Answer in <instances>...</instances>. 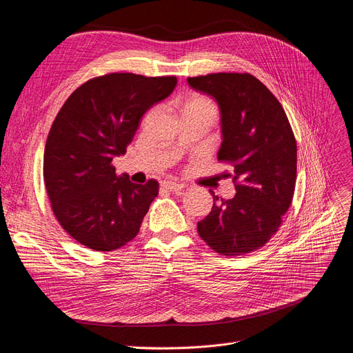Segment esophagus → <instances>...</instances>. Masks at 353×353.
Here are the masks:
<instances>
[{
    "mask_svg": "<svg viewBox=\"0 0 353 353\" xmlns=\"http://www.w3.org/2000/svg\"><path fill=\"white\" fill-rule=\"evenodd\" d=\"M162 187L169 190V191H174V192L184 190V184H178V182H174V181H163Z\"/></svg>",
    "mask_w": 353,
    "mask_h": 353,
    "instance_id": "esophagus-1",
    "label": "esophagus"
}]
</instances>
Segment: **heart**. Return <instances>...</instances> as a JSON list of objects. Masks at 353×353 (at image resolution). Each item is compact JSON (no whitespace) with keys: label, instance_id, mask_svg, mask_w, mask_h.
I'll list each match as a JSON object with an SVG mask.
<instances>
[{"label":"heart","instance_id":"1","mask_svg":"<svg viewBox=\"0 0 353 353\" xmlns=\"http://www.w3.org/2000/svg\"><path fill=\"white\" fill-rule=\"evenodd\" d=\"M185 107H201V108H208V110L216 112L214 104L211 103V101L208 100V98H204V97H192L191 100L187 101ZM185 107H184V108H185Z\"/></svg>","mask_w":353,"mask_h":353}]
</instances>
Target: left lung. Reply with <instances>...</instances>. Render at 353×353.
<instances>
[{"label":"left lung","instance_id":"1","mask_svg":"<svg viewBox=\"0 0 353 353\" xmlns=\"http://www.w3.org/2000/svg\"><path fill=\"white\" fill-rule=\"evenodd\" d=\"M220 107L223 142L217 158L233 166L236 195L219 199L199 221L200 237L220 255L263 246L278 232L297 179V143L283 105L250 74L220 72L187 79Z\"/></svg>","mask_w":353,"mask_h":353}]
</instances>
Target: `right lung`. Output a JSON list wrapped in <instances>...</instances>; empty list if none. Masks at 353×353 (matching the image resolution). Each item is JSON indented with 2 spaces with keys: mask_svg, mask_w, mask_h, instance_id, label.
<instances>
[{
  "mask_svg": "<svg viewBox=\"0 0 353 353\" xmlns=\"http://www.w3.org/2000/svg\"><path fill=\"white\" fill-rule=\"evenodd\" d=\"M175 85V77L107 74L82 83L59 110L46 140L43 178L56 220L81 245L111 252L139 233L159 184H133L111 162L125 153L145 112Z\"/></svg>",
  "mask_w": 353,
  "mask_h": 353,
  "instance_id": "add662e5",
  "label": "right lung"
}]
</instances>
